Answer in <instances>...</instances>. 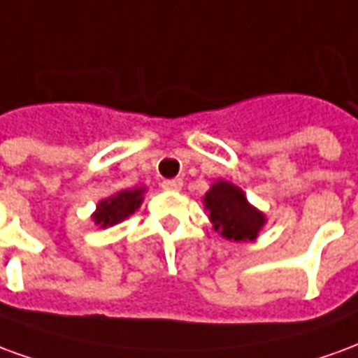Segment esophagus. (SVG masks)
I'll list each match as a JSON object with an SVG mask.
<instances>
[{"label": "esophagus", "mask_w": 358, "mask_h": 358, "mask_svg": "<svg viewBox=\"0 0 358 358\" xmlns=\"http://www.w3.org/2000/svg\"><path fill=\"white\" fill-rule=\"evenodd\" d=\"M182 180L180 178H172V180H164L163 182V187L166 189V192H180L182 189Z\"/></svg>", "instance_id": "obj_1"}]
</instances>
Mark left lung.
<instances>
[{"label": "left lung", "mask_w": 358, "mask_h": 358, "mask_svg": "<svg viewBox=\"0 0 358 358\" xmlns=\"http://www.w3.org/2000/svg\"><path fill=\"white\" fill-rule=\"evenodd\" d=\"M215 230L234 241L255 240L264 224V215L251 207L240 187L220 180L205 195Z\"/></svg>", "instance_id": "8db88e82"}]
</instances>
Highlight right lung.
Segmentation results:
<instances>
[{"label": "right lung", "mask_w": 358, "mask_h": 358, "mask_svg": "<svg viewBox=\"0 0 358 358\" xmlns=\"http://www.w3.org/2000/svg\"><path fill=\"white\" fill-rule=\"evenodd\" d=\"M141 192L143 189H124V192L109 197V199H103L97 205V210L94 215L95 224L105 228V226L118 224L120 220L130 217L134 210L140 207Z\"/></svg>", "instance_id": "obj_1"}]
</instances>
